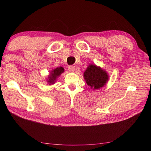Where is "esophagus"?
I'll return each instance as SVG.
<instances>
[{
	"label": "esophagus",
	"instance_id": "obj_1",
	"mask_svg": "<svg viewBox=\"0 0 151 151\" xmlns=\"http://www.w3.org/2000/svg\"><path fill=\"white\" fill-rule=\"evenodd\" d=\"M68 70H69L70 72H74V71L75 70V66H68Z\"/></svg>",
	"mask_w": 151,
	"mask_h": 151
}]
</instances>
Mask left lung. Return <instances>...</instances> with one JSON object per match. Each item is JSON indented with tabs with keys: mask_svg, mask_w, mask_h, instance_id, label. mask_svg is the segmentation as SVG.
I'll list each match as a JSON object with an SVG mask.
<instances>
[{
	"mask_svg": "<svg viewBox=\"0 0 151 151\" xmlns=\"http://www.w3.org/2000/svg\"><path fill=\"white\" fill-rule=\"evenodd\" d=\"M84 77L87 85L93 89L103 87L109 79L106 71L94 65H91L86 68L84 73Z\"/></svg>",
	"mask_w": 151,
	"mask_h": 151,
	"instance_id": "obj_1",
	"label": "left lung"
}]
</instances>
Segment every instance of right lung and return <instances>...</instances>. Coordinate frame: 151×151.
I'll return each mask as SVG.
<instances>
[{
	"label": "right lung",
	"mask_w": 151,
	"mask_h": 151,
	"mask_svg": "<svg viewBox=\"0 0 151 151\" xmlns=\"http://www.w3.org/2000/svg\"><path fill=\"white\" fill-rule=\"evenodd\" d=\"M64 72V68L63 67H58L57 68H55L52 72H51V75L48 76V83L49 84H54L55 82L57 79V76H59L61 73Z\"/></svg>",
	"instance_id": "add662e5"
}]
</instances>
